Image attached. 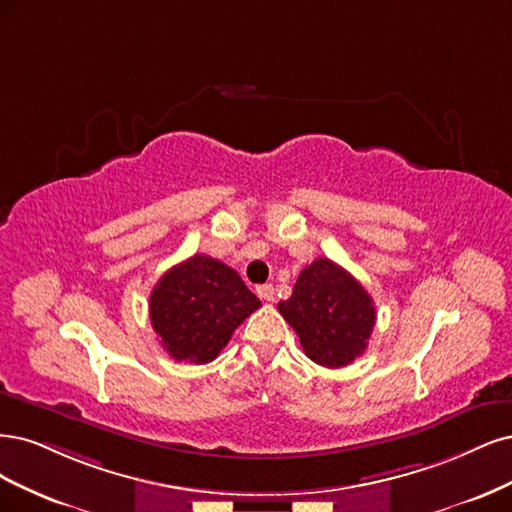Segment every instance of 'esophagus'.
Wrapping results in <instances>:
<instances>
[{
    "mask_svg": "<svg viewBox=\"0 0 512 512\" xmlns=\"http://www.w3.org/2000/svg\"><path fill=\"white\" fill-rule=\"evenodd\" d=\"M255 293L259 295L263 302H274V287L272 285H259L255 289Z\"/></svg>",
    "mask_w": 512,
    "mask_h": 512,
    "instance_id": "34e87169",
    "label": "esophagus"
}]
</instances>
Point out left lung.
Masks as SVG:
<instances>
[{"label":"left lung","instance_id":"left-lung-1","mask_svg":"<svg viewBox=\"0 0 512 512\" xmlns=\"http://www.w3.org/2000/svg\"><path fill=\"white\" fill-rule=\"evenodd\" d=\"M283 319L300 336L304 353L325 368L349 366L366 351L376 323L370 293L332 259L306 266L291 298L278 302Z\"/></svg>","mask_w":512,"mask_h":512}]
</instances>
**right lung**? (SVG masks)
Segmentation results:
<instances>
[{"instance_id":"add662e5","label":"right lung","mask_w":512,"mask_h":512,"mask_svg":"<svg viewBox=\"0 0 512 512\" xmlns=\"http://www.w3.org/2000/svg\"><path fill=\"white\" fill-rule=\"evenodd\" d=\"M261 302L244 280L219 259L193 255L159 278L148 312L168 355L189 364H208L234 329Z\"/></svg>"}]
</instances>
